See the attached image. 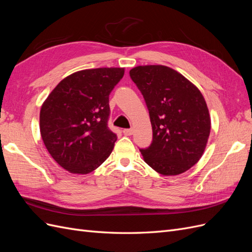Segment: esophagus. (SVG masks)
<instances>
[{"mask_svg":"<svg viewBox=\"0 0 252 252\" xmlns=\"http://www.w3.org/2000/svg\"><path fill=\"white\" fill-rule=\"evenodd\" d=\"M123 133H124L125 135H131V134L133 133V130H132L131 128H130V129H124Z\"/></svg>","mask_w":252,"mask_h":252,"instance_id":"34e87169","label":"esophagus"}]
</instances>
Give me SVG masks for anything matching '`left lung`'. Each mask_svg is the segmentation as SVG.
Listing matches in <instances>:
<instances>
[{"label": "left lung", "mask_w": 252, "mask_h": 252, "mask_svg": "<svg viewBox=\"0 0 252 252\" xmlns=\"http://www.w3.org/2000/svg\"><path fill=\"white\" fill-rule=\"evenodd\" d=\"M131 80L146 102L152 126L150 146L140 149L163 175L185 172L199 162L210 133V117L201 91L184 75L163 65L134 67Z\"/></svg>", "instance_id": "left-lung-1"}]
</instances>
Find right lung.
<instances>
[{"label": "right lung", "mask_w": 252, "mask_h": 252, "mask_svg": "<svg viewBox=\"0 0 252 252\" xmlns=\"http://www.w3.org/2000/svg\"><path fill=\"white\" fill-rule=\"evenodd\" d=\"M124 68H95L61 81L45 100L40 131L53 159L71 173L86 174L107 158L117 141L108 127L109 94Z\"/></svg>", "instance_id": "obj_1"}]
</instances>
